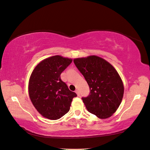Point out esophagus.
I'll list each match as a JSON object with an SVG mask.
<instances>
[{
	"instance_id": "esophagus-1",
	"label": "esophagus",
	"mask_w": 150,
	"mask_h": 150,
	"mask_svg": "<svg viewBox=\"0 0 150 150\" xmlns=\"http://www.w3.org/2000/svg\"><path fill=\"white\" fill-rule=\"evenodd\" d=\"M75 93H77L78 96H80V92H79V90H75Z\"/></svg>"
}]
</instances>
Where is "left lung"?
<instances>
[{
    "mask_svg": "<svg viewBox=\"0 0 150 150\" xmlns=\"http://www.w3.org/2000/svg\"><path fill=\"white\" fill-rule=\"evenodd\" d=\"M86 79L90 93L82 98L88 112L101 119L109 118L118 109L124 96L122 81L114 67L97 56L73 60Z\"/></svg>",
    "mask_w": 150,
    "mask_h": 150,
    "instance_id": "left-lung-1",
    "label": "left lung"
}]
</instances>
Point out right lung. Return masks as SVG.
Wrapping results in <instances>:
<instances>
[{"instance_id": "obj_1", "label": "right lung", "mask_w": 150, "mask_h": 150, "mask_svg": "<svg viewBox=\"0 0 150 150\" xmlns=\"http://www.w3.org/2000/svg\"><path fill=\"white\" fill-rule=\"evenodd\" d=\"M72 59L59 55L46 58L38 64L29 79L28 93L38 112L49 120H58L69 112L77 96L61 80L60 74Z\"/></svg>"}]
</instances>
